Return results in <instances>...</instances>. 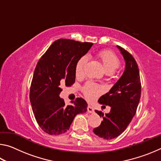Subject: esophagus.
I'll return each instance as SVG.
<instances>
[{
	"mask_svg": "<svg viewBox=\"0 0 161 161\" xmlns=\"http://www.w3.org/2000/svg\"><path fill=\"white\" fill-rule=\"evenodd\" d=\"M87 111H88L89 113L92 114L94 112V108L93 107H92L91 106H88V107H87Z\"/></svg>",
	"mask_w": 161,
	"mask_h": 161,
	"instance_id": "obj_1",
	"label": "esophagus"
}]
</instances>
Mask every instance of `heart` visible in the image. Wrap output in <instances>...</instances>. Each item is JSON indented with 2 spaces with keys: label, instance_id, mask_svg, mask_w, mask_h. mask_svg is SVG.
Listing matches in <instances>:
<instances>
[{
  "label": "heart",
  "instance_id": "heart-1",
  "mask_svg": "<svg viewBox=\"0 0 161 161\" xmlns=\"http://www.w3.org/2000/svg\"><path fill=\"white\" fill-rule=\"evenodd\" d=\"M97 58L99 59L103 69L107 75L113 74L120 65V60L118 57L110 50H102L98 53ZM86 63V57H81L78 59L76 64V75L80 77L83 74L84 68ZM101 89L93 83L89 82L84 89V94L87 99L93 100L100 94Z\"/></svg>",
  "mask_w": 161,
  "mask_h": 161
}]
</instances>
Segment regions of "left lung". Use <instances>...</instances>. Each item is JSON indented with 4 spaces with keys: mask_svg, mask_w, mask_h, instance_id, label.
<instances>
[{
    "mask_svg": "<svg viewBox=\"0 0 161 161\" xmlns=\"http://www.w3.org/2000/svg\"><path fill=\"white\" fill-rule=\"evenodd\" d=\"M124 59L125 69L109 92L102 95L99 102L111 107L110 112L103 114L96 111L103 121L94 129L97 136L106 140L113 139L123 133L133 117L139 103L141 92L139 69L135 59L129 52L116 46Z\"/></svg>",
    "mask_w": 161,
    "mask_h": 161,
    "instance_id": "8db88e82",
    "label": "left lung"
}]
</instances>
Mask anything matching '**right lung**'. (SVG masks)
<instances>
[{"mask_svg": "<svg viewBox=\"0 0 161 161\" xmlns=\"http://www.w3.org/2000/svg\"><path fill=\"white\" fill-rule=\"evenodd\" d=\"M92 45L59 39L51 45L37 62L30 99L38 125L48 134H63L69 130L76 115L87 111L84 99L77 98L67 106L59 94L62 91L61 84L69 86L75 83L76 64Z\"/></svg>", "mask_w": 161, "mask_h": 161, "instance_id": "add662e5", "label": "right lung"}]
</instances>
